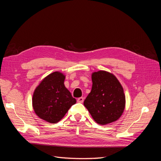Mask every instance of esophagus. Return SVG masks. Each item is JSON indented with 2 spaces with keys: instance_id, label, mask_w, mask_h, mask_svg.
I'll use <instances>...</instances> for the list:
<instances>
[{
  "instance_id": "34e87169",
  "label": "esophagus",
  "mask_w": 161,
  "mask_h": 161,
  "mask_svg": "<svg viewBox=\"0 0 161 161\" xmlns=\"http://www.w3.org/2000/svg\"><path fill=\"white\" fill-rule=\"evenodd\" d=\"M84 101V97H79V98H78L77 99V102L78 103H83Z\"/></svg>"
}]
</instances>
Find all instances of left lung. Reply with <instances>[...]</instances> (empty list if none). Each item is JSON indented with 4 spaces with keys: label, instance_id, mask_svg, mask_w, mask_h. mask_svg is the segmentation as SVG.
Wrapping results in <instances>:
<instances>
[{
    "label": "left lung",
    "instance_id": "left-lung-1",
    "mask_svg": "<svg viewBox=\"0 0 161 161\" xmlns=\"http://www.w3.org/2000/svg\"><path fill=\"white\" fill-rule=\"evenodd\" d=\"M92 86L84 101L92 118L97 124H108L122 115L125 97L122 86L111 73L100 70L92 74Z\"/></svg>",
    "mask_w": 161,
    "mask_h": 161
}]
</instances>
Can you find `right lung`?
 Instances as JSON below:
<instances>
[{
  "label": "right lung",
  "instance_id": "add662e5",
  "mask_svg": "<svg viewBox=\"0 0 161 161\" xmlns=\"http://www.w3.org/2000/svg\"><path fill=\"white\" fill-rule=\"evenodd\" d=\"M65 76L54 72L43 79L33 92L34 111L41 119L55 124L62 119L71 106L76 103L64 84Z\"/></svg>",
  "mask_w": 161,
  "mask_h": 161
}]
</instances>
